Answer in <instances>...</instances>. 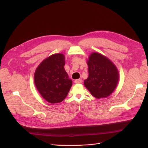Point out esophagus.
Here are the masks:
<instances>
[{"mask_svg": "<svg viewBox=\"0 0 148 148\" xmlns=\"http://www.w3.org/2000/svg\"><path fill=\"white\" fill-rule=\"evenodd\" d=\"M82 82H83V81H82V79H75V83H77V84L82 83Z\"/></svg>", "mask_w": 148, "mask_h": 148, "instance_id": "34e87169", "label": "esophagus"}]
</instances>
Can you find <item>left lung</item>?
Masks as SVG:
<instances>
[{"mask_svg":"<svg viewBox=\"0 0 148 148\" xmlns=\"http://www.w3.org/2000/svg\"><path fill=\"white\" fill-rule=\"evenodd\" d=\"M87 64L89 76L84 82L85 87L97 99L109 96L119 79L117 67L108 58L97 52L89 56Z\"/></svg>","mask_w":148,"mask_h":148,"instance_id":"obj_1","label":"left lung"}]
</instances>
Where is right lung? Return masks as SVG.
I'll return each instance as SVG.
<instances>
[{
    "label": "right lung",
    "instance_id": "right-lung-1",
    "mask_svg": "<svg viewBox=\"0 0 148 148\" xmlns=\"http://www.w3.org/2000/svg\"><path fill=\"white\" fill-rule=\"evenodd\" d=\"M65 56L56 53L44 60L34 73V83L40 95L55 104L65 99L72 85L64 69Z\"/></svg>",
    "mask_w": 148,
    "mask_h": 148
}]
</instances>
